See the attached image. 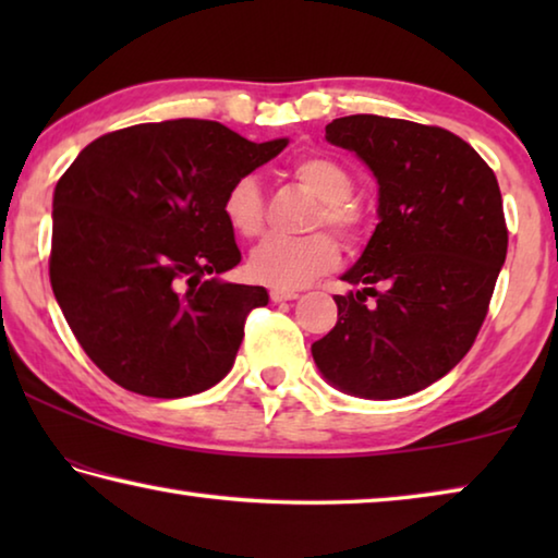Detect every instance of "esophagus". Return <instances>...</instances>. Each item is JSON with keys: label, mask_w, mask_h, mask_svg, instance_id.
<instances>
[{"label": "esophagus", "mask_w": 558, "mask_h": 558, "mask_svg": "<svg viewBox=\"0 0 558 558\" xmlns=\"http://www.w3.org/2000/svg\"><path fill=\"white\" fill-rule=\"evenodd\" d=\"M298 298H300L298 290H278V288L270 290L272 302H288V300H298Z\"/></svg>", "instance_id": "esophagus-1"}]
</instances>
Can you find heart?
<instances>
[{"instance_id":"heart-1","label":"heart","mask_w":558,"mask_h":558,"mask_svg":"<svg viewBox=\"0 0 558 558\" xmlns=\"http://www.w3.org/2000/svg\"><path fill=\"white\" fill-rule=\"evenodd\" d=\"M292 177L302 189L317 196L319 206L313 216V229L329 226L347 243H356L364 233V216L352 196V174L332 157L305 155L292 165ZM223 216L231 229L253 239L266 223V204L256 177H241L223 196ZM339 263V245L332 235L319 231L305 239H268L248 256V276L260 286L278 290H298Z\"/></svg>"}]
</instances>
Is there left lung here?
<instances>
[{"label": "left lung", "mask_w": 558, "mask_h": 558, "mask_svg": "<svg viewBox=\"0 0 558 558\" xmlns=\"http://www.w3.org/2000/svg\"><path fill=\"white\" fill-rule=\"evenodd\" d=\"M325 137L372 169L379 223L313 359L339 391L401 399L442 379L483 327L507 256L502 194L485 159L442 128L349 116Z\"/></svg>", "instance_id": "obj_1"}]
</instances>
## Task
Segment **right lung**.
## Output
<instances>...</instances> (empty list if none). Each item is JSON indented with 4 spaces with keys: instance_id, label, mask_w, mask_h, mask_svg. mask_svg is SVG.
Instances as JSON below:
<instances>
[{
    "instance_id": "right-lung-1",
    "label": "right lung",
    "mask_w": 558,
    "mask_h": 558,
    "mask_svg": "<svg viewBox=\"0 0 558 558\" xmlns=\"http://www.w3.org/2000/svg\"><path fill=\"white\" fill-rule=\"evenodd\" d=\"M286 147L165 120L108 132L65 169L51 288L83 352L122 389L182 399L231 372L245 315L268 290L221 278L241 260L223 196Z\"/></svg>"
}]
</instances>
